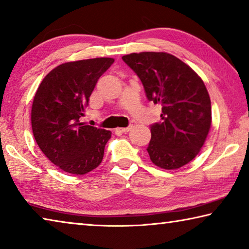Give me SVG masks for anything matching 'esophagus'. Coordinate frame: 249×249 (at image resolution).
<instances>
[{"instance_id": "esophagus-1", "label": "esophagus", "mask_w": 249, "mask_h": 249, "mask_svg": "<svg viewBox=\"0 0 249 249\" xmlns=\"http://www.w3.org/2000/svg\"><path fill=\"white\" fill-rule=\"evenodd\" d=\"M130 128H132V126H128V127H117L115 129V132L116 133H127Z\"/></svg>"}]
</instances>
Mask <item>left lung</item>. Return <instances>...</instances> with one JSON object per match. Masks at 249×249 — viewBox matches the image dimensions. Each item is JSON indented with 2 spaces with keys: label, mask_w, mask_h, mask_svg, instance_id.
I'll return each instance as SVG.
<instances>
[{
  "label": "left lung",
  "mask_w": 249,
  "mask_h": 249,
  "mask_svg": "<svg viewBox=\"0 0 249 249\" xmlns=\"http://www.w3.org/2000/svg\"><path fill=\"white\" fill-rule=\"evenodd\" d=\"M122 59L141 79L148 101L161 105V121L150 126V160L166 170L187 165L200 153L212 123L204 82L167 53H134Z\"/></svg>",
  "instance_id": "1"
}]
</instances>
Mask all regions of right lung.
<instances>
[{"instance_id":"obj_1","label":"right lung","mask_w":249,"mask_h":249,"mask_svg":"<svg viewBox=\"0 0 249 249\" xmlns=\"http://www.w3.org/2000/svg\"><path fill=\"white\" fill-rule=\"evenodd\" d=\"M113 62V58H93L59 65L43 79L34 96L32 129L37 145L68 174L86 175L102 161L112 133L84 125L80 117L99 78Z\"/></svg>"}]
</instances>
